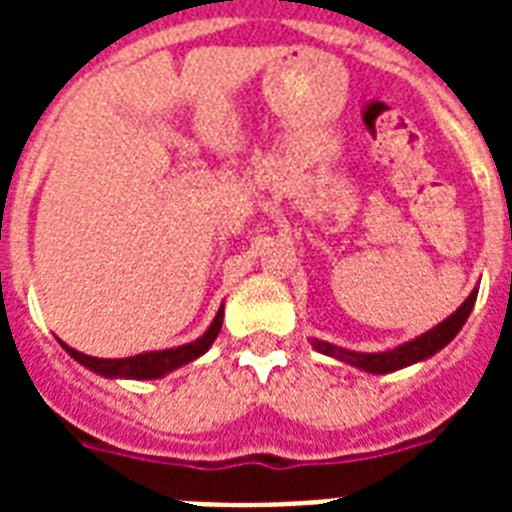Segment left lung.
I'll return each instance as SVG.
<instances>
[{
	"mask_svg": "<svg viewBox=\"0 0 512 512\" xmlns=\"http://www.w3.org/2000/svg\"><path fill=\"white\" fill-rule=\"evenodd\" d=\"M476 297H478V289H473L468 295V300L457 308V311L444 319L438 327L428 329L425 335L414 337V340L404 342V345H396V348L390 350H380V353H356V350H345V348H337L332 342H324V340H311V345L319 353L324 356H332L342 364H350V366H358V369H364V372H372V374H388V372H396V369H404V366H412L417 361H425V358L436 356L438 350L449 345V342L457 337V332L462 329V324L468 321L470 311H473V305H476Z\"/></svg>",
	"mask_w": 512,
	"mask_h": 512,
	"instance_id": "left-lung-1",
	"label": "left lung"
}]
</instances>
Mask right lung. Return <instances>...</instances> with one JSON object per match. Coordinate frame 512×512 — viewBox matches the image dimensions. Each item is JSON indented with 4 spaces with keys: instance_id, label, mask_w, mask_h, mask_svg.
I'll list each match as a JSON object with an SVG mask.
<instances>
[{
    "instance_id": "obj_1",
    "label": "right lung",
    "mask_w": 512,
    "mask_h": 512,
    "mask_svg": "<svg viewBox=\"0 0 512 512\" xmlns=\"http://www.w3.org/2000/svg\"><path fill=\"white\" fill-rule=\"evenodd\" d=\"M220 327H223V305L217 311L215 321L209 324V329L199 340L185 342V345H177V348L167 350H148V353H138V356L130 358H95L87 356V353H79V350L68 348L66 342H60L66 353L71 358H76L79 364L87 366L90 372L100 374V377H119V380H159L164 374L175 372L180 366L191 364L199 356H204L209 350V345L215 342V337L220 335Z\"/></svg>"
}]
</instances>
